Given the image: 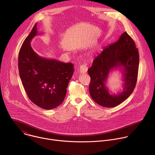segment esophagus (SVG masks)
<instances>
[{
	"instance_id": "1",
	"label": "esophagus",
	"mask_w": 155,
	"mask_h": 155,
	"mask_svg": "<svg viewBox=\"0 0 155 155\" xmlns=\"http://www.w3.org/2000/svg\"><path fill=\"white\" fill-rule=\"evenodd\" d=\"M87 66L85 64H81L80 65V67H79V72L80 74H84V73H86L87 72Z\"/></svg>"
}]
</instances>
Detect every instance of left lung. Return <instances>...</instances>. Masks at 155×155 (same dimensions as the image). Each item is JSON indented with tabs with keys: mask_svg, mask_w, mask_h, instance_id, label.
Wrapping results in <instances>:
<instances>
[{
	"mask_svg": "<svg viewBox=\"0 0 155 155\" xmlns=\"http://www.w3.org/2000/svg\"><path fill=\"white\" fill-rule=\"evenodd\" d=\"M139 63L138 50L132 38L124 32L119 40L106 47L87 70L91 77L89 91L93 101L105 107H114L126 100L136 87ZM119 68L123 74L124 90L111 94L106 86L109 72Z\"/></svg>",
	"mask_w": 155,
	"mask_h": 155,
	"instance_id": "1",
	"label": "left lung"
}]
</instances>
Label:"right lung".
Wrapping results in <instances>:
<instances>
[{
	"instance_id": "obj_1",
	"label": "right lung",
	"mask_w": 155,
	"mask_h": 155,
	"mask_svg": "<svg viewBox=\"0 0 155 155\" xmlns=\"http://www.w3.org/2000/svg\"><path fill=\"white\" fill-rule=\"evenodd\" d=\"M37 35L35 24L19 50V74L30 100L40 108L50 110L64 101L74 65L38 56L31 46Z\"/></svg>"
}]
</instances>
